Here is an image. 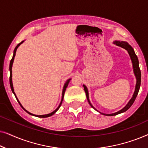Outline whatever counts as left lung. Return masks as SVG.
<instances>
[{"mask_svg": "<svg viewBox=\"0 0 148 148\" xmlns=\"http://www.w3.org/2000/svg\"><path fill=\"white\" fill-rule=\"evenodd\" d=\"M114 44H116V46H121V47L123 48H124V49H125L127 52H128L129 56H130V57H131V61H132L133 72H134V74H135V77H136V80L137 81H136V85H135V92H134V93H133V97H132V98H131V100H129V102L127 103V104L124 107V108H123V109H121V110L118 111V112L112 113V114H104V113H102V112H99L100 113H101V114H102L106 115V116H114V115H116V114H121V113L124 112H125V111H127V110H128V109L130 108L131 106H132V104H133V102H134L135 98H136L137 94H138V92H139V88H140V85H141V71H140V69H139V60H138V58H137V55L135 53L133 48L131 47V46L129 45V44L127 43V42H126L114 41ZM84 88L85 92H86V94L87 100H88L89 104H90V106H92L93 108L95 109V110H97L94 107L92 106V104H91V102H90V99H89V94H88V88H87V87L85 86V85H84ZM97 111H98V110H97Z\"/></svg>", "mask_w": 148, "mask_h": 148, "instance_id": "1", "label": "left lung"}]
</instances>
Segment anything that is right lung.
<instances>
[{"label": "right lung", "instance_id": "add662e5", "mask_svg": "<svg viewBox=\"0 0 148 148\" xmlns=\"http://www.w3.org/2000/svg\"><path fill=\"white\" fill-rule=\"evenodd\" d=\"M24 41H22L21 42H20L19 44H18L17 45V46H16L15 47V50H14V52H13V58H12V59L11 60V62H10V65H9V71H10V77H9V82H10V86H11V90H12V92L14 94V95H15V98H16V99H17V102H19V104H20V106H21V108L23 109L26 112H27L28 114H29L30 115H33V116H37V117H40V118H46V117H49V116H52V115H53L54 113H55L56 111H57L58 109H59V108L60 107V106H61V104H62V100H63V98H64V92H65V90H66V87L68 86V84H69V82H70V80H71V79H69L66 81V83L65 84H64V87H63V90H62V98H61V102H60V104H59V106H58V108L56 109L55 110H54L53 112H52L51 113H50V114H44V115H36V114H32V113H30L29 112H28L27 110H26L25 108H23V106H22L21 105V103H20V102L19 101V100H18V98H17V96H16V94H15V92H14V89H13V82H12V66H13V60H14V58H15V53H16V51H17V48L19 47V46L21 45V44L23 43Z\"/></svg>", "mask_w": 148, "mask_h": 148}]
</instances>
